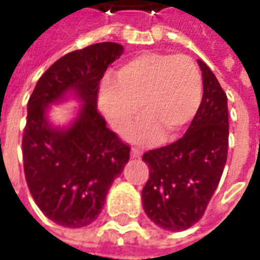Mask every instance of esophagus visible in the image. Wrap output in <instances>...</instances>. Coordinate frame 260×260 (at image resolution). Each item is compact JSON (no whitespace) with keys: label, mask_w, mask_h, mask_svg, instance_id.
Listing matches in <instances>:
<instances>
[{"label":"esophagus","mask_w":260,"mask_h":260,"mask_svg":"<svg viewBox=\"0 0 260 260\" xmlns=\"http://www.w3.org/2000/svg\"><path fill=\"white\" fill-rule=\"evenodd\" d=\"M142 156V150L139 147H132L131 149V157L134 158H139Z\"/></svg>","instance_id":"esophagus-1"}]
</instances>
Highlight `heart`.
Listing matches in <instances>:
<instances>
[{
  "mask_svg": "<svg viewBox=\"0 0 260 260\" xmlns=\"http://www.w3.org/2000/svg\"><path fill=\"white\" fill-rule=\"evenodd\" d=\"M202 78L189 57L178 54H138L121 65L114 80L100 89V107L117 131L128 128L139 113L145 115L129 132L142 143L167 141L180 134L198 111Z\"/></svg>",
  "mask_w": 260,
  "mask_h": 260,
  "instance_id": "b5f03b06",
  "label": "heart"
}]
</instances>
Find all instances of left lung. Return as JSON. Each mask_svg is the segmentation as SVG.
Segmentation results:
<instances>
[{
    "label": "left lung",
    "instance_id": "8db88e82",
    "mask_svg": "<svg viewBox=\"0 0 260 260\" xmlns=\"http://www.w3.org/2000/svg\"><path fill=\"white\" fill-rule=\"evenodd\" d=\"M198 64L203 97L185 135L142 157L149 167L142 189L143 210L153 223L170 231L189 229L201 220L227 161V96L210 68L201 59Z\"/></svg>",
    "mask_w": 260,
    "mask_h": 260
}]
</instances>
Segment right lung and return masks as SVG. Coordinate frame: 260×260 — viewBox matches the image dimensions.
<instances>
[{
    "label": "right lung",
    "mask_w": 260,
    "mask_h": 260,
    "mask_svg": "<svg viewBox=\"0 0 260 260\" xmlns=\"http://www.w3.org/2000/svg\"><path fill=\"white\" fill-rule=\"evenodd\" d=\"M122 53L121 44L107 42L65 54L40 76L27 103L22 139L26 182L40 210L59 225L93 223L129 160L131 147L97 111L99 83ZM68 91L84 104L68 128H55L47 108Z\"/></svg>",
    "instance_id": "add662e5"
}]
</instances>
